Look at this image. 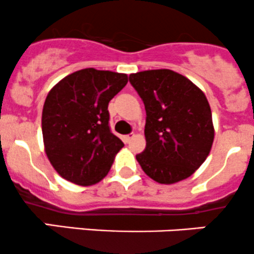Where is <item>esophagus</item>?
<instances>
[{
	"mask_svg": "<svg viewBox=\"0 0 254 254\" xmlns=\"http://www.w3.org/2000/svg\"><path fill=\"white\" fill-rule=\"evenodd\" d=\"M134 137H135V134H134V133H130V134H127V135H125L124 139H125V141H126V143L128 144V143H129V141L132 140V139L134 138Z\"/></svg>",
	"mask_w": 254,
	"mask_h": 254,
	"instance_id": "1",
	"label": "esophagus"
}]
</instances>
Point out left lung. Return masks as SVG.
I'll use <instances>...</instances> for the list:
<instances>
[{"mask_svg": "<svg viewBox=\"0 0 254 254\" xmlns=\"http://www.w3.org/2000/svg\"><path fill=\"white\" fill-rule=\"evenodd\" d=\"M146 111V146L137 161L155 182L187 179L204 162L214 139L206 95L189 78L168 69L130 73Z\"/></svg>", "mask_w": 254, "mask_h": 254, "instance_id": "left-lung-1", "label": "left lung"}]
</instances>
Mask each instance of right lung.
Instances as JSON below:
<instances>
[{
    "label": "right lung",
    "mask_w": 254,
    "mask_h": 254,
    "mask_svg": "<svg viewBox=\"0 0 254 254\" xmlns=\"http://www.w3.org/2000/svg\"><path fill=\"white\" fill-rule=\"evenodd\" d=\"M126 73L93 67L59 81L42 110L45 151L54 170L73 184H97L125 144L109 127V102L126 86Z\"/></svg>",
    "instance_id": "add662e5"
}]
</instances>
